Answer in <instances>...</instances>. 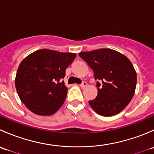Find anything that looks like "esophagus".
I'll return each instance as SVG.
<instances>
[{
    "mask_svg": "<svg viewBox=\"0 0 154 154\" xmlns=\"http://www.w3.org/2000/svg\"><path fill=\"white\" fill-rule=\"evenodd\" d=\"M80 86L81 87V88H85V87L87 86V83L86 82H83V83L80 85Z\"/></svg>",
    "mask_w": 154,
    "mask_h": 154,
    "instance_id": "obj_1",
    "label": "esophagus"
}]
</instances>
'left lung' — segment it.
I'll return each mask as SVG.
<instances>
[{
    "label": "left lung",
    "mask_w": 154,
    "mask_h": 154,
    "mask_svg": "<svg viewBox=\"0 0 154 154\" xmlns=\"http://www.w3.org/2000/svg\"><path fill=\"white\" fill-rule=\"evenodd\" d=\"M79 56L94 71L98 92L89 100L91 108L102 116L117 115L133 97L136 86V72L128 58L109 48L80 52Z\"/></svg>",
    "instance_id": "obj_1"
}]
</instances>
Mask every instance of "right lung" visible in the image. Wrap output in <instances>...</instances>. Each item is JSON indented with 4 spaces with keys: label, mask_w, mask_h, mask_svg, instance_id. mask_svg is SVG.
I'll return each instance as SVG.
<instances>
[{
    "label": "right lung",
    "mask_w": 154,
    "mask_h": 154,
    "mask_svg": "<svg viewBox=\"0 0 154 154\" xmlns=\"http://www.w3.org/2000/svg\"><path fill=\"white\" fill-rule=\"evenodd\" d=\"M76 54L41 49L24 58L15 77L21 102L38 116L54 114L64 103L68 88L62 81Z\"/></svg>",
    "instance_id": "add662e5"
}]
</instances>
